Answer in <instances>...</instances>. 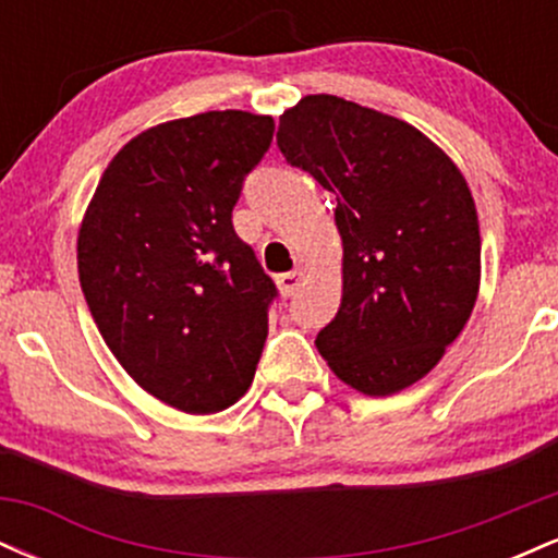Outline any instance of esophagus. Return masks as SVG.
<instances>
[{
  "mask_svg": "<svg viewBox=\"0 0 558 558\" xmlns=\"http://www.w3.org/2000/svg\"><path fill=\"white\" fill-rule=\"evenodd\" d=\"M301 280H304V272H301V270H291V272H283V275H278V280H275V283H278V291H280V296L291 299L293 293L299 291Z\"/></svg>",
  "mask_w": 558,
  "mask_h": 558,
  "instance_id": "esophagus-1",
  "label": "esophagus"
}]
</instances>
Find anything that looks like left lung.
I'll use <instances>...</instances> for the list:
<instances>
[{
    "instance_id": "8db88e82",
    "label": "left lung",
    "mask_w": 558,
    "mask_h": 558,
    "mask_svg": "<svg viewBox=\"0 0 558 558\" xmlns=\"http://www.w3.org/2000/svg\"><path fill=\"white\" fill-rule=\"evenodd\" d=\"M278 146L336 196L343 291L319 354L364 396L414 386L477 301L480 222L462 170L414 125L332 94L280 114Z\"/></svg>"
}]
</instances>
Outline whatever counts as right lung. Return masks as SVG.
<instances>
[{"instance_id": "right-lung-1", "label": "right lung", "mask_w": 558, "mask_h": 558, "mask_svg": "<svg viewBox=\"0 0 558 558\" xmlns=\"http://www.w3.org/2000/svg\"><path fill=\"white\" fill-rule=\"evenodd\" d=\"M272 133L270 114L243 110L146 128L101 172L81 220L96 328L146 393L185 414L233 407L262 356L275 283L230 215Z\"/></svg>"}]
</instances>
